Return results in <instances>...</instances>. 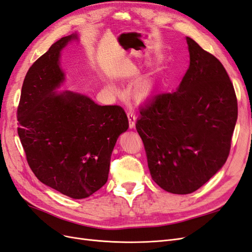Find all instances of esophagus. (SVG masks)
Here are the masks:
<instances>
[{"label":"esophagus","mask_w":252,"mask_h":252,"mask_svg":"<svg viewBox=\"0 0 252 252\" xmlns=\"http://www.w3.org/2000/svg\"><path fill=\"white\" fill-rule=\"evenodd\" d=\"M127 117H128V121H129V127L133 128L135 125V121H136V116H135L134 111L129 110L127 112Z\"/></svg>","instance_id":"34e87169"}]
</instances>
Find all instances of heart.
<instances>
[{
    "label": "heart",
    "instance_id": "heart-1",
    "mask_svg": "<svg viewBox=\"0 0 252 252\" xmlns=\"http://www.w3.org/2000/svg\"><path fill=\"white\" fill-rule=\"evenodd\" d=\"M150 91V85L146 82H141L133 89V95L138 100H143L146 97Z\"/></svg>",
    "mask_w": 252,
    "mask_h": 252
}]
</instances>
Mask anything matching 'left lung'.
Returning a JSON list of instances; mask_svg holds the SVG:
<instances>
[{
	"mask_svg": "<svg viewBox=\"0 0 252 252\" xmlns=\"http://www.w3.org/2000/svg\"><path fill=\"white\" fill-rule=\"evenodd\" d=\"M190 64L173 93L142 107L135 128L151 178L164 190L188 194L225 164L238 119L232 82L220 61L186 37Z\"/></svg>",
	"mask_w": 252,
	"mask_h": 252,
	"instance_id": "left-lung-1",
	"label": "left lung"
}]
</instances>
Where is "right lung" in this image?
I'll list each match as a JSON object with an SVG mask.
<instances>
[{"label": "right lung", "mask_w": 252, "mask_h": 252, "mask_svg": "<svg viewBox=\"0 0 252 252\" xmlns=\"http://www.w3.org/2000/svg\"><path fill=\"white\" fill-rule=\"evenodd\" d=\"M77 34L62 37L29 68L22 86L18 133L35 177L72 199H85L107 182L110 158L128 118L119 105L55 90L64 81L60 52Z\"/></svg>", "instance_id": "obj_1"}]
</instances>
